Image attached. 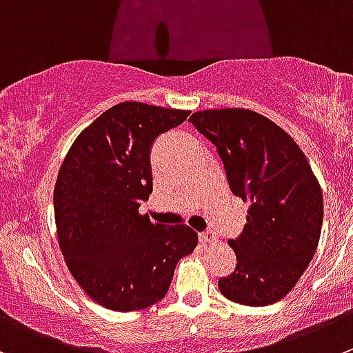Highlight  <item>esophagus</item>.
I'll use <instances>...</instances> for the list:
<instances>
[{
  "mask_svg": "<svg viewBox=\"0 0 353 353\" xmlns=\"http://www.w3.org/2000/svg\"><path fill=\"white\" fill-rule=\"evenodd\" d=\"M216 239H218L216 234L211 232V230H204V232L199 234V241H201V243H204V244H206V243H216Z\"/></svg>",
  "mask_w": 353,
  "mask_h": 353,
  "instance_id": "1",
  "label": "esophagus"
}]
</instances>
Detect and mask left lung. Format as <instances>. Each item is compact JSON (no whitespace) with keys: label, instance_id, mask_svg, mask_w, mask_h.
<instances>
[{"label":"left lung","instance_id":"1","mask_svg":"<svg viewBox=\"0 0 353 353\" xmlns=\"http://www.w3.org/2000/svg\"><path fill=\"white\" fill-rule=\"evenodd\" d=\"M194 128L216 149L234 196L250 203L246 225L230 239L234 272L218 281L221 294L248 307L283 300L317 250L322 192L293 139L248 109L199 110Z\"/></svg>","mask_w":353,"mask_h":353}]
</instances>
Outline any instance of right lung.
I'll return each instance as SVG.
<instances>
[{
    "instance_id": "add662e5",
    "label": "right lung",
    "mask_w": 353,
    "mask_h": 353,
    "mask_svg": "<svg viewBox=\"0 0 353 353\" xmlns=\"http://www.w3.org/2000/svg\"><path fill=\"white\" fill-rule=\"evenodd\" d=\"M189 110L123 102L74 140L53 192L60 251L74 279L102 307L142 310L170 290L180 258L197 234L140 214L152 192L150 149Z\"/></svg>"
}]
</instances>
